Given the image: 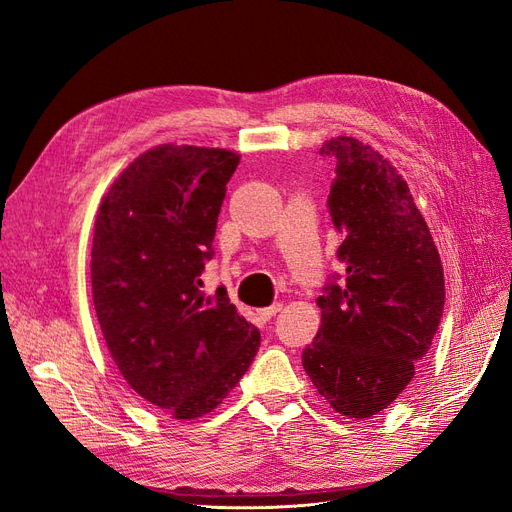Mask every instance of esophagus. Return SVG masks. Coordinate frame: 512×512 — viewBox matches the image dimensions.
I'll return each instance as SVG.
<instances>
[{"instance_id": "obj_1", "label": "esophagus", "mask_w": 512, "mask_h": 512, "mask_svg": "<svg viewBox=\"0 0 512 512\" xmlns=\"http://www.w3.org/2000/svg\"><path fill=\"white\" fill-rule=\"evenodd\" d=\"M282 309V303H275V305H271V307H265V309H260L258 312V316L262 318V320H271L277 312H280Z\"/></svg>"}]
</instances>
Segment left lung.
Returning a JSON list of instances; mask_svg holds the SVG:
<instances>
[{
    "label": "left lung",
    "mask_w": 512,
    "mask_h": 512,
    "mask_svg": "<svg viewBox=\"0 0 512 512\" xmlns=\"http://www.w3.org/2000/svg\"><path fill=\"white\" fill-rule=\"evenodd\" d=\"M320 153L337 162L327 207L346 277L316 299L320 329L301 359L329 406L361 421L414 378L442 318L444 271L408 183L382 153L354 136Z\"/></svg>",
    "instance_id": "left-lung-1"
}]
</instances>
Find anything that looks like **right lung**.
Wrapping results in <instances>:
<instances>
[{
	"mask_svg": "<svg viewBox=\"0 0 512 512\" xmlns=\"http://www.w3.org/2000/svg\"><path fill=\"white\" fill-rule=\"evenodd\" d=\"M239 153L166 143L121 170L100 200L91 290L117 369L177 421L218 408L254 361L260 333L200 273Z\"/></svg>",
	"mask_w": 512,
	"mask_h": 512,
	"instance_id": "1",
	"label": "right lung"
}]
</instances>
